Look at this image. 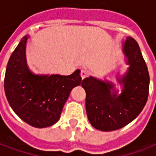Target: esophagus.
I'll use <instances>...</instances> for the list:
<instances>
[{"mask_svg":"<svg viewBox=\"0 0 156 156\" xmlns=\"http://www.w3.org/2000/svg\"><path fill=\"white\" fill-rule=\"evenodd\" d=\"M88 75H89L88 72L85 69H82V72H81V77H82V79L83 80L86 77H88Z\"/></svg>","mask_w":156,"mask_h":156,"instance_id":"esophagus-1","label":"esophagus"}]
</instances>
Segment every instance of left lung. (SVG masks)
I'll use <instances>...</instances> for the list:
<instances>
[{
  "label": "left lung",
  "instance_id": "1",
  "mask_svg": "<svg viewBox=\"0 0 156 156\" xmlns=\"http://www.w3.org/2000/svg\"><path fill=\"white\" fill-rule=\"evenodd\" d=\"M122 52L129 66L117 83L93 76L85 78L82 86L86 91V112L89 122L102 131L115 130L131 122L143 110L149 91V73L138 42L129 36L122 41Z\"/></svg>",
  "mask_w": 156,
  "mask_h": 156
}]
</instances>
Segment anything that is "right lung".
Returning a JSON list of instances; mask_svg holds the SVG:
<instances>
[{
    "instance_id": "add662e5",
    "label": "right lung",
    "mask_w": 156,
    "mask_h": 156,
    "mask_svg": "<svg viewBox=\"0 0 156 156\" xmlns=\"http://www.w3.org/2000/svg\"><path fill=\"white\" fill-rule=\"evenodd\" d=\"M25 35L12 52L6 68L4 90L13 111L27 124L46 128L60 118L71 90L82 83L81 70L70 75L33 72L27 61Z\"/></svg>"
}]
</instances>
